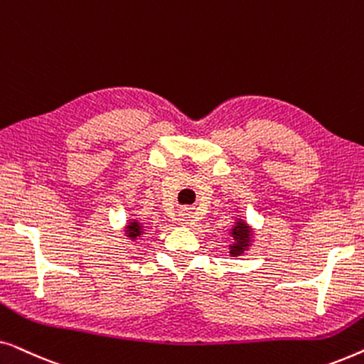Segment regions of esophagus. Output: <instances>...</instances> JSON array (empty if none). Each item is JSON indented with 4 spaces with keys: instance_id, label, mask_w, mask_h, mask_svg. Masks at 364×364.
Wrapping results in <instances>:
<instances>
[{
    "instance_id": "esophagus-1",
    "label": "esophagus",
    "mask_w": 364,
    "mask_h": 364,
    "mask_svg": "<svg viewBox=\"0 0 364 364\" xmlns=\"http://www.w3.org/2000/svg\"><path fill=\"white\" fill-rule=\"evenodd\" d=\"M178 222L182 223V225H192L193 223V215L191 210H182L178 213Z\"/></svg>"
}]
</instances>
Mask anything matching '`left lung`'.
I'll return each mask as SVG.
<instances>
[{"label":"left lung","instance_id":"left-lung-1","mask_svg":"<svg viewBox=\"0 0 364 364\" xmlns=\"http://www.w3.org/2000/svg\"><path fill=\"white\" fill-rule=\"evenodd\" d=\"M232 242L228 243V255L237 258L242 257L255 243V228L248 223L243 217L233 218L230 230Z\"/></svg>","mask_w":364,"mask_h":364}]
</instances>
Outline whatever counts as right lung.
Masks as SVG:
<instances>
[{
	"label": "right lung",
	"mask_w": 364,
	"mask_h": 364,
	"mask_svg": "<svg viewBox=\"0 0 364 364\" xmlns=\"http://www.w3.org/2000/svg\"><path fill=\"white\" fill-rule=\"evenodd\" d=\"M142 235H146V222H142L139 217L127 218L126 227H124V237L129 242H136Z\"/></svg>",
	"instance_id": "right-lung-1"
}]
</instances>
